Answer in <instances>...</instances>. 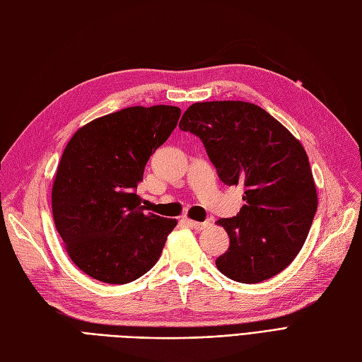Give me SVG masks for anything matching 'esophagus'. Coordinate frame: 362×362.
<instances>
[{
    "instance_id": "esophagus-1",
    "label": "esophagus",
    "mask_w": 362,
    "mask_h": 362,
    "mask_svg": "<svg viewBox=\"0 0 362 362\" xmlns=\"http://www.w3.org/2000/svg\"><path fill=\"white\" fill-rule=\"evenodd\" d=\"M184 223H186L187 226H190L192 228H195V230H202V228L209 226V223H207V221H204V223H199V221H193V219H189V218L184 219Z\"/></svg>"
}]
</instances>
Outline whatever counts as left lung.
Wrapping results in <instances>:
<instances>
[{"label":"left lung","mask_w":362,"mask_h":362,"mask_svg":"<svg viewBox=\"0 0 362 362\" xmlns=\"http://www.w3.org/2000/svg\"><path fill=\"white\" fill-rule=\"evenodd\" d=\"M180 129L197 135L227 186H244L245 204L221 218L230 247L218 270L255 284L283 272L301 250L318 209L303 144L264 109L245 101L195 103Z\"/></svg>","instance_id":"left-lung-1"}]
</instances>
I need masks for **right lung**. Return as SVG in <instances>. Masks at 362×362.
Wrapping results in <instances>:
<instances>
[{"label":"right lung","instance_id":"add662e5","mask_svg":"<svg viewBox=\"0 0 362 362\" xmlns=\"http://www.w3.org/2000/svg\"><path fill=\"white\" fill-rule=\"evenodd\" d=\"M180 115L175 105H135L90 121L67 143L52 214L70 259L93 279L126 284L160 259L178 221L146 214L135 190Z\"/></svg>","mask_w":362,"mask_h":362}]
</instances>
